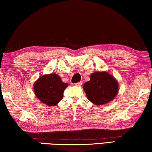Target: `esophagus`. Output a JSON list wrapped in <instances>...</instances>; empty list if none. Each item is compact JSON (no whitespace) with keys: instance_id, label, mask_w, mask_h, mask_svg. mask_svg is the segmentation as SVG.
I'll return each mask as SVG.
<instances>
[{"instance_id":"esophagus-1","label":"esophagus","mask_w":152,"mask_h":152,"mask_svg":"<svg viewBox=\"0 0 152 152\" xmlns=\"http://www.w3.org/2000/svg\"><path fill=\"white\" fill-rule=\"evenodd\" d=\"M82 84H83V82H79V83H76L75 85L76 86H78V87H80V86L82 85Z\"/></svg>"}]
</instances>
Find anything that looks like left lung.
<instances>
[{"label": "left lung", "instance_id": "8db88e82", "mask_svg": "<svg viewBox=\"0 0 152 152\" xmlns=\"http://www.w3.org/2000/svg\"><path fill=\"white\" fill-rule=\"evenodd\" d=\"M83 89L88 99L99 106L113 100L118 94L119 86L116 79L108 72H96L84 84Z\"/></svg>", "mask_w": 152, "mask_h": 152}]
</instances>
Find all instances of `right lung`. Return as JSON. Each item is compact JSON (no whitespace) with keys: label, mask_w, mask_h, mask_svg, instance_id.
<instances>
[{"label":"right lung","mask_w":152,"mask_h":152,"mask_svg":"<svg viewBox=\"0 0 152 152\" xmlns=\"http://www.w3.org/2000/svg\"><path fill=\"white\" fill-rule=\"evenodd\" d=\"M68 84L63 83L56 74L41 76L34 84L37 98L48 106H55L63 98V92Z\"/></svg>","instance_id":"right-lung-1"}]
</instances>
